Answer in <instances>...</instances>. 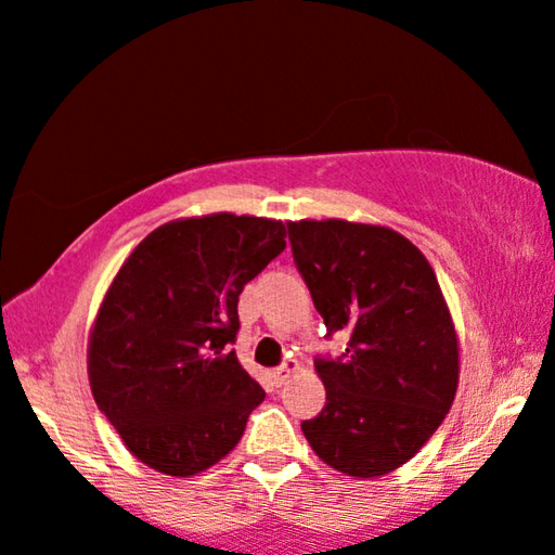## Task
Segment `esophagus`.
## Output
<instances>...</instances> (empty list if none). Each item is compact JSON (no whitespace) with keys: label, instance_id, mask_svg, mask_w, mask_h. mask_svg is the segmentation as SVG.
<instances>
[{"label":"esophagus","instance_id":"esophagus-1","mask_svg":"<svg viewBox=\"0 0 555 555\" xmlns=\"http://www.w3.org/2000/svg\"><path fill=\"white\" fill-rule=\"evenodd\" d=\"M297 371H299V363H297V360H286L284 365H279L276 371H273V380H276V386H284V383L289 380L292 375L297 373Z\"/></svg>","mask_w":555,"mask_h":555}]
</instances>
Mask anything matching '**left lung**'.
<instances>
[{
	"mask_svg": "<svg viewBox=\"0 0 555 555\" xmlns=\"http://www.w3.org/2000/svg\"><path fill=\"white\" fill-rule=\"evenodd\" d=\"M286 228L327 335L350 332L339 358L314 363L327 403L301 431L332 469L388 475L431 439L460 383V339L437 273L386 225L327 218Z\"/></svg>",
	"mask_w": 555,
	"mask_h": 555,
	"instance_id": "obj_1",
	"label": "left lung"
}]
</instances>
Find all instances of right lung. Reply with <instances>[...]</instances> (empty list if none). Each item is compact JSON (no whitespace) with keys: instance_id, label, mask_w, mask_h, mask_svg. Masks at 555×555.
<instances>
[{"instance_id":"add662e5","label":"right lung","mask_w":555,"mask_h":555,"mask_svg":"<svg viewBox=\"0 0 555 555\" xmlns=\"http://www.w3.org/2000/svg\"><path fill=\"white\" fill-rule=\"evenodd\" d=\"M282 220L212 212L152 231L111 282L88 380L131 454L201 475L238 444L266 393L235 358L238 297L286 248Z\"/></svg>"}]
</instances>
